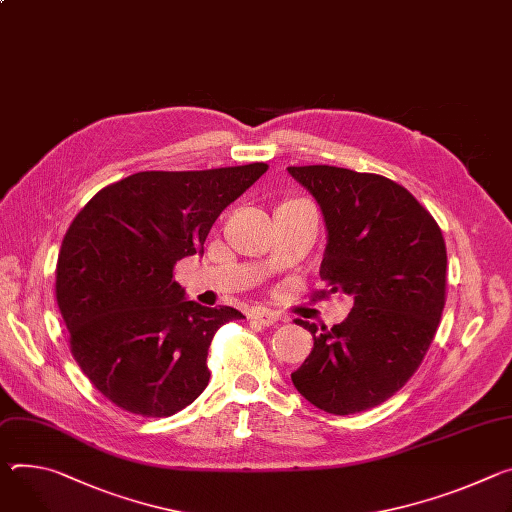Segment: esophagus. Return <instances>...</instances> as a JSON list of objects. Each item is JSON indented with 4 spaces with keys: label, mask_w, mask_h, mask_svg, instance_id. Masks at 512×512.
Returning <instances> with one entry per match:
<instances>
[{
    "label": "esophagus",
    "mask_w": 512,
    "mask_h": 512,
    "mask_svg": "<svg viewBox=\"0 0 512 512\" xmlns=\"http://www.w3.org/2000/svg\"><path fill=\"white\" fill-rule=\"evenodd\" d=\"M251 316H253V320H255V322L263 324V327H271V324H275V322L284 320L280 312L269 310V308H257V310L251 314Z\"/></svg>",
    "instance_id": "obj_1"
}]
</instances>
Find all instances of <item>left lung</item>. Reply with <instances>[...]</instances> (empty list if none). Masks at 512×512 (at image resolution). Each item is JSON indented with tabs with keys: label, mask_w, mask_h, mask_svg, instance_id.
Segmentation results:
<instances>
[{
	"label": "left lung",
	"mask_w": 512,
	"mask_h": 512,
	"mask_svg": "<svg viewBox=\"0 0 512 512\" xmlns=\"http://www.w3.org/2000/svg\"><path fill=\"white\" fill-rule=\"evenodd\" d=\"M320 206L327 247L320 280L353 298L333 329L296 318L314 347L296 390L331 414L369 410L421 365L445 306L447 251L435 218L388 177L331 165L288 167Z\"/></svg>",
	"instance_id": "1"
}]
</instances>
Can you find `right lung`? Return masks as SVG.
I'll list each match as a JSON object with an SVG mask.
<instances>
[{"mask_svg": "<svg viewBox=\"0 0 512 512\" xmlns=\"http://www.w3.org/2000/svg\"><path fill=\"white\" fill-rule=\"evenodd\" d=\"M265 171H141L100 190L71 222L57 304L75 361L116 406L171 416L208 386L214 333L245 316L185 298L173 265L204 253L214 220Z\"/></svg>", "mask_w": 512, "mask_h": 512, "instance_id": "right-lung-1", "label": "right lung"}]
</instances>
